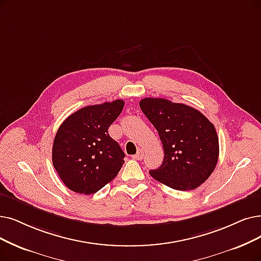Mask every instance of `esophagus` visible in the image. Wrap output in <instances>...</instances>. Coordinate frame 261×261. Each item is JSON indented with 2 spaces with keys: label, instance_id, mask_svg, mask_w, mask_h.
I'll use <instances>...</instances> for the list:
<instances>
[{
  "label": "esophagus",
  "instance_id": "34e87169",
  "mask_svg": "<svg viewBox=\"0 0 261 261\" xmlns=\"http://www.w3.org/2000/svg\"><path fill=\"white\" fill-rule=\"evenodd\" d=\"M143 156H144V151H143L142 149H139V150L137 151V154H136V155H134L133 158H134V159H136V160H138V161H140V160H142V159H143Z\"/></svg>",
  "mask_w": 261,
  "mask_h": 261
}]
</instances>
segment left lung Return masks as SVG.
<instances>
[{
    "mask_svg": "<svg viewBox=\"0 0 261 261\" xmlns=\"http://www.w3.org/2000/svg\"><path fill=\"white\" fill-rule=\"evenodd\" d=\"M139 106L159 132L164 161L152 178L176 191L200 186L215 169L220 145L214 125L197 109L165 98L147 97Z\"/></svg>",
    "mask_w": 261,
    "mask_h": 261,
    "instance_id": "left-lung-1",
    "label": "left lung"
}]
</instances>
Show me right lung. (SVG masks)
Masks as SVG:
<instances>
[{
	"mask_svg": "<svg viewBox=\"0 0 261 261\" xmlns=\"http://www.w3.org/2000/svg\"><path fill=\"white\" fill-rule=\"evenodd\" d=\"M123 107L122 99L87 106L61 124L52 147V163L70 191L94 194L119 173L125 154L108 128Z\"/></svg>",
	"mask_w": 261,
	"mask_h": 261,
	"instance_id": "obj_1",
	"label": "right lung"
}]
</instances>
